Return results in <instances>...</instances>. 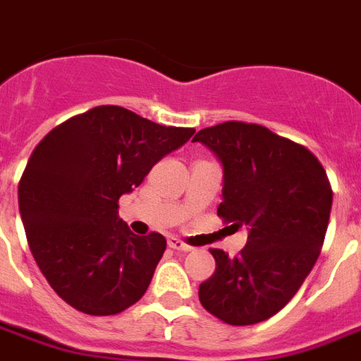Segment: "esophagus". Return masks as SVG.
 Wrapping results in <instances>:
<instances>
[{
	"label": "esophagus",
	"mask_w": 361,
	"mask_h": 361,
	"mask_svg": "<svg viewBox=\"0 0 361 361\" xmlns=\"http://www.w3.org/2000/svg\"><path fill=\"white\" fill-rule=\"evenodd\" d=\"M169 246L174 247V250H180V252H191L192 250V247L189 246L187 242H183L181 238H178V236H170Z\"/></svg>",
	"instance_id": "34e87169"
}]
</instances>
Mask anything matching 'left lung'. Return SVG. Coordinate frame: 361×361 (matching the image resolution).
I'll return each mask as SVG.
<instances>
[{
  "instance_id": "left-lung-1",
  "label": "left lung",
  "mask_w": 361,
  "mask_h": 361,
  "mask_svg": "<svg viewBox=\"0 0 361 361\" xmlns=\"http://www.w3.org/2000/svg\"><path fill=\"white\" fill-rule=\"evenodd\" d=\"M224 164L217 216L247 242L236 257L212 247L216 271L199 288L210 314L231 326L269 320L301 288L326 238L334 191L305 145L267 126L227 121L195 134Z\"/></svg>"
}]
</instances>
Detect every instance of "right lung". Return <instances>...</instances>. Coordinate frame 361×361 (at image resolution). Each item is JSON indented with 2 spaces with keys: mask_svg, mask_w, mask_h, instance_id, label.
Listing matches in <instances>:
<instances>
[{
  "mask_svg": "<svg viewBox=\"0 0 361 361\" xmlns=\"http://www.w3.org/2000/svg\"><path fill=\"white\" fill-rule=\"evenodd\" d=\"M192 134L98 106L35 145L18 183L22 224L43 276L73 309L111 316L142 299L166 238L134 235L119 219V199Z\"/></svg>",
  "mask_w": 361,
  "mask_h": 361,
  "instance_id": "1",
  "label": "right lung"
}]
</instances>
